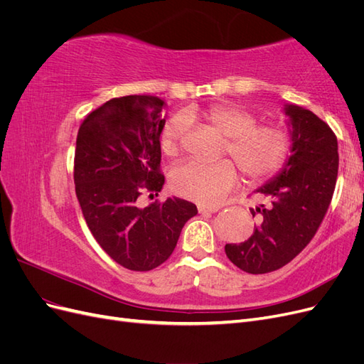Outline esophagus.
Returning a JSON list of instances; mask_svg holds the SVG:
<instances>
[{
  "instance_id": "1",
  "label": "esophagus",
  "mask_w": 364,
  "mask_h": 364,
  "mask_svg": "<svg viewBox=\"0 0 364 364\" xmlns=\"http://www.w3.org/2000/svg\"><path fill=\"white\" fill-rule=\"evenodd\" d=\"M197 209H199L200 214H205V213L213 214V213L218 211L220 206H215V205H199V206H197Z\"/></svg>"
}]
</instances>
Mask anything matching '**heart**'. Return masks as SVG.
Wrapping results in <instances>:
<instances>
[{
  "instance_id": "1",
  "label": "heart",
  "mask_w": 364,
  "mask_h": 364,
  "mask_svg": "<svg viewBox=\"0 0 364 364\" xmlns=\"http://www.w3.org/2000/svg\"><path fill=\"white\" fill-rule=\"evenodd\" d=\"M190 117V115H186ZM176 115L161 132V149L167 156H178L188 130V118ZM206 123L226 136L229 155L250 182L267 181L277 174L291 150L289 132L279 124L257 123L249 109L235 103L214 105L203 112ZM229 159L206 164L182 162L170 173V188L181 197L203 205H215L238 185V170Z\"/></svg>"
}]
</instances>
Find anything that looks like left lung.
<instances>
[{"label":"left lung","mask_w":364,"mask_h":364,"mask_svg":"<svg viewBox=\"0 0 364 364\" xmlns=\"http://www.w3.org/2000/svg\"><path fill=\"white\" fill-rule=\"evenodd\" d=\"M284 111L291 155L277 178L257 190L269 203L250 209L258 218L250 238L225 246L228 258L252 274L278 270L299 255L321 226L336 188L338 149L331 127L296 105Z\"/></svg>","instance_id":"obj_1"}]
</instances>
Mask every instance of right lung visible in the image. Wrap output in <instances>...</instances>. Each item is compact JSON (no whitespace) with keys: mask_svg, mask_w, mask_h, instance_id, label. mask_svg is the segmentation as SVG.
I'll list each match as a JSON object with an SVG mask.
<instances>
[{"mask_svg":"<svg viewBox=\"0 0 364 364\" xmlns=\"http://www.w3.org/2000/svg\"><path fill=\"white\" fill-rule=\"evenodd\" d=\"M164 100L151 95L112 98L80 124L74 183L86 225L119 266L147 272L167 261L183 225L197 214L178 197L141 208L142 193L156 194L161 174Z\"/></svg>","mask_w":364,"mask_h":364,"instance_id":"add662e5","label":"right lung"}]
</instances>
